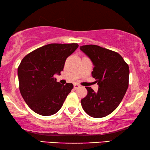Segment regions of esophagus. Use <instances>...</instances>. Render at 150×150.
<instances>
[{
    "label": "esophagus",
    "mask_w": 150,
    "mask_h": 150,
    "mask_svg": "<svg viewBox=\"0 0 150 150\" xmlns=\"http://www.w3.org/2000/svg\"><path fill=\"white\" fill-rule=\"evenodd\" d=\"M79 87H80V85H79V84H77V83L74 84V89H77V88H79Z\"/></svg>",
    "instance_id": "obj_1"
}]
</instances>
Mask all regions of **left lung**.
I'll use <instances>...</instances> for the list:
<instances>
[{
  "label": "left lung",
  "instance_id": "1",
  "mask_svg": "<svg viewBox=\"0 0 150 150\" xmlns=\"http://www.w3.org/2000/svg\"><path fill=\"white\" fill-rule=\"evenodd\" d=\"M80 49L93 63L91 75L98 85L97 92L86 87L87 95L81 100L82 107L92 117H104L116 109L126 94L128 65L117 52L96 45H85Z\"/></svg>",
  "mask_w": 150,
  "mask_h": 150
}]
</instances>
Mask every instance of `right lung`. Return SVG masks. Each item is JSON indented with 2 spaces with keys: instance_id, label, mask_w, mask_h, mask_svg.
<instances>
[{
  "instance_id": "obj_1",
  "label": "right lung",
  "mask_w": 150,
  "mask_h": 150,
  "mask_svg": "<svg viewBox=\"0 0 150 150\" xmlns=\"http://www.w3.org/2000/svg\"><path fill=\"white\" fill-rule=\"evenodd\" d=\"M78 47V44H48L33 51L22 60L18 68L20 91L35 112L49 116L62 107L74 85H61L54 75H61L67 57Z\"/></svg>"
}]
</instances>
